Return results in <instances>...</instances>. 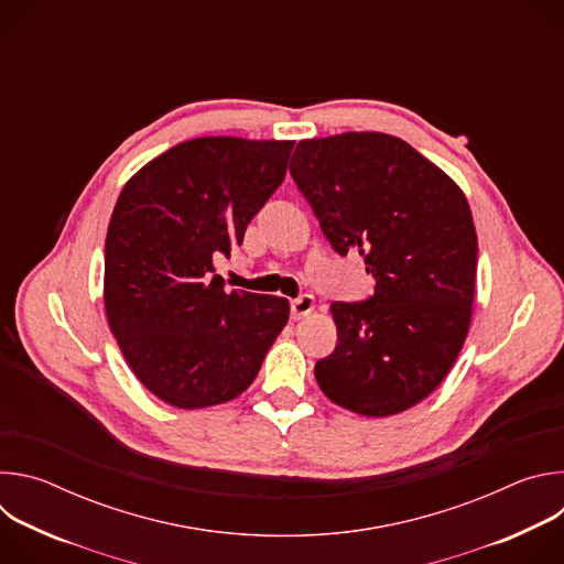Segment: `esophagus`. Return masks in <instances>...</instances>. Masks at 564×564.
Masks as SVG:
<instances>
[{"mask_svg": "<svg viewBox=\"0 0 564 564\" xmlns=\"http://www.w3.org/2000/svg\"><path fill=\"white\" fill-rule=\"evenodd\" d=\"M312 310H314V299H312L310 294H301L299 299H294V301L290 303V312H292V318H294V321L307 316Z\"/></svg>", "mask_w": 564, "mask_h": 564, "instance_id": "obj_1", "label": "esophagus"}]
</instances>
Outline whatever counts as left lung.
I'll list each match as a JSON object with an SVG mask.
<instances>
[{
	"label": "left lung",
	"mask_w": 564,
	"mask_h": 564,
	"mask_svg": "<svg viewBox=\"0 0 564 564\" xmlns=\"http://www.w3.org/2000/svg\"><path fill=\"white\" fill-rule=\"evenodd\" d=\"M290 174L341 257L361 254L375 292L335 301L333 355L314 377L335 404L388 417L426 399L470 324L477 236L459 187L386 133L301 140Z\"/></svg>",
	"instance_id": "left-lung-1"
}]
</instances>
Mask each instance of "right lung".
<instances>
[{
  "label": "right lung",
  "mask_w": 564,
  "mask_h": 564,
  "mask_svg": "<svg viewBox=\"0 0 564 564\" xmlns=\"http://www.w3.org/2000/svg\"><path fill=\"white\" fill-rule=\"evenodd\" d=\"M294 142L194 138L122 189L105 243V307L135 377L176 409L238 397L288 324L290 303L227 292L214 257L243 243Z\"/></svg>",
  "instance_id": "1"
}]
</instances>
